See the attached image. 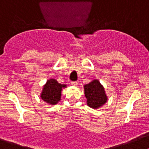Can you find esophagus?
Here are the masks:
<instances>
[{
  "label": "esophagus",
  "mask_w": 149,
  "mask_h": 149,
  "mask_svg": "<svg viewBox=\"0 0 149 149\" xmlns=\"http://www.w3.org/2000/svg\"><path fill=\"white\" fill-rule=\"evenodd\" d=\"M71 84H72V85H73V86H76V85H77V84H78V82H77V81H72Z\"/></svg>",
  "instance_id": "esophagus-1"
}]
</instances>
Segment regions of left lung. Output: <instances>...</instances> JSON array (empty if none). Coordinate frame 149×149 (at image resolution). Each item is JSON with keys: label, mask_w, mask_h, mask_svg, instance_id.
Segmentation results:
<instances>
[{"label": "left lung", "mask_w": 149, "mask_h": 149, "mask_svg": "<svg viewBox=\"0 0 149 149\" xmlns=\"http://www.w3.org/2000/svg\"><path fill=\"white\" fill-rule=\"evenodd\" d=\"M87 104L92 108H99L107 102L104 88L98 80H93L84 86Z\"/></svg>", "instance_id": "left-lung-1"}]
</instances>
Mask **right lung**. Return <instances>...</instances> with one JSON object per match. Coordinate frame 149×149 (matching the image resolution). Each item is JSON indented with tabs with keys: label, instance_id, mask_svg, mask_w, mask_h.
<instances>
[{
	"label": "right lung",
	"instance_id": "add662e5",
	"mask_svg": "<svg viewBox=\"0 0 149 149\" xmlns=\"http://www.w3.org/2000/svg\"><path fill=\"white\" fill-rule=\"evenodd\" d=\"M65 84H61L55 79H49L44 86L41 97L48 104H56L61 99V89L65 88Z\"/></svg>",
	"mask_w": 149,
	"mask_h": 149
}]
</instances>
